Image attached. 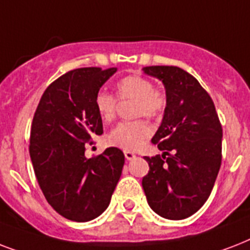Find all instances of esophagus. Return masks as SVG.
Returning a JSON list of instances; mask_svg holds the SVG:
<instances>
[{
    "mask_svg": "<svg viewBox=\"0 0 250 250\" xmlns=\"http://www.w3.org/2000/svg\"><path fill=\"white\" fill-rule=\"evenodd\" d=\"M125 160H133V158H136V154L133 152H131V150H125Z\"/></svg>",
    "mask_w": 250,
    "mask_h": 250,
    "instance_id": "1",
    "label": "esophagus"
}]
</instances>
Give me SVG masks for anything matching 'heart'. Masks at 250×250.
<instances>
[{"instance_id":"heart-1","label":"heart","mask_w":250,"mask_h":250,"mask_svg":"<svg viewBox=\"0 0 250 250\" xmlns=\"http://www.w3.org/2000/svg\"><path fill=\"white\" fill-rule=\"evenodd\" d=\"M119 100H135L133 117L156 118L165 113L167 107L166 90L154 85L149 78L128 75L115 84ZM94 109L104 122H111L117 114V98L113 94L100 90L94 96ZM153 128L144 119L122 122L107 135V143L125 150H136L152 136Z\"/></svg>"}]
</instances>
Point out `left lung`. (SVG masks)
I'll return each mask as SVG.
<instances>
[{"mask_svg": "<svg viewBox=\"0 0 250 250\" xmlns=\"http://www.w3.org/2000/svg\"><path fill=\"white\" fill-rule=\"evenodd\" d=\"M162 80L167 107L152 143L164 154L149 164L143 188L149 206L167 219L190 217L209 198L222 164V125L209 93L176 66H146Z\"/></svg>", "mask_w": 250, "mask_h": 250, "instance_id": "obj_1", "label": "left lung"}]
</instances>
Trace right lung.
Returning a JSON list of instances; mask_svg holds the SVG:
<instances>
[{
    "label": "right lung",
    "instance_id": "add662e5",
    "mask_svg": "<svg viewBox=\"0 0 250 250\" xmlns=\"http://www.w3.org/2000/svg\"><path fill=\"white\" fill-rule=\"evenodd\" d=\"M117 68H75L45 89L33 115L29 156L46 201L74 222L97 218L109 206L125 165L121 149L86 158L85 144L102 135L94 96Z\"/></svg>",
    "mask_w": 250,
    "mask_h": 250
}]
</instances>
